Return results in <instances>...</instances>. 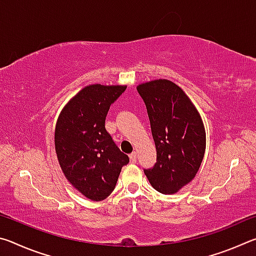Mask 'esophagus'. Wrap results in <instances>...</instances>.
<instances>
[{"instance_id": "obj_1", "label": "esophagus", "mask_w": 256, "mask_h": 256, "mask_svg": "<svg viewBox=\"0 0 256 256\" xmlns=\"http://www.w3.org/2000/svg\"><path fill=\"white\" fill-rule=\"evenodd\" d=\"M130 160H131V162H136V152H132L130 154Z\"/></svg>"}]
</instances>
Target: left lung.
Masks as SVG:
<instances>
[{"label":"left lung","mask_w":256,"mask_h":256,"mask_svg":"<svg viewBox=\"0 0 256 256\" xmlns=\"http://www.w3.org/2000/svg\"><path fill=\"white\" fill-rule=\"evenodd\" d=\"M146 104L157 162L144 170L150 184L174 194L196 177L204 157L206 131L196 106L174 82L154 80L136 86Z\"/></svg>","instance_id":"1"}]
</instances>
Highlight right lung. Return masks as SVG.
<instances>
[{
  "instance_id": "right-lung-1",
  "label": "right lung",
  "mask_w": 256,
  "mask_h": 256,
  "mask_svg": "<svg viewBox=\"0 0 256 256\" xmlns=\"http://www.w3.org/2000/svg\"><path fill=\"white\" fill-rule=\"evenodd\" d=\"M126 86L92 84L68 102L55 128V151L62 172L80 193L92 201L114 190L122 167L128 164L106 131L110 107Z\"/></svg>"
}]
</instances>
